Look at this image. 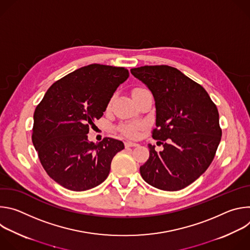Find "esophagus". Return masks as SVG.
Instances as JSON below:
<instances>
[{"label":"esophagus","instance_id":"1","mask_svg":"<svg viewBox=\"0 0 250 250\" xmlns=\"http://www.w3.org/2000/svg\"><path fill=\"white\" fill-rule=\"evenodd\" d=\"M139 145H137V144H135V142H131V141H126L125 144V147H136V146H138Z\"/></svg>","mask_w":250,"mask_h":250}]
</instances>
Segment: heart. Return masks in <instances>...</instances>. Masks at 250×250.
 Segmentation results:
<instances>
[{
  "label": "heart",
  "mask_w": 250,
  "mask_h": 250,
  "mask_svg": "<svg viewBox=\"0 0 250 250\" xmlns=\"http://www.w3.org/2000/svg\"><path fill=\"white\" fill-rule=\"evenodd\" d=\"M144 90H146V89H144V88H135V89H133L132 96L138 94L139 92L144 91ZM139 128H141V124L140 123H130V124H125V125H121L120 130L125 136L134 138V137H136L138 135V129Z\"/></svg>",
  "instance_id": "b5f03b06"
}]
</instances>
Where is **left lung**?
Listing matches in <instances>:
<instances>
[{
    "label": "left lung",
    "mask_w": 250,
    "mask_h": 250,
    "mask_svg": "<svg viewBox=\"0 0 250 250\" xmlns=\"http://www.w3.org/2000/svg\"><path fill=\"white\" fill-rule=\"evenodd\" d=\"M130 72L154 97L156 128L152 137L164 148L157 152L148 145L149 158L140 166V175L160 190L184 189L216 155L222 138L217 105L200 84L174 67L141 66Z\"/></svg>",
    "instance_id": "1"
}]
</instances>
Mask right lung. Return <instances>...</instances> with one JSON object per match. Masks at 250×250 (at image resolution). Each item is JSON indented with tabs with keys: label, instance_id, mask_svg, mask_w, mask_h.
Wrapping results in <instances>:
<instances>
[{
	"label": "right lung",
	"instance_id": "1",
	"mask_svg": "<svg viewBox=\"0 0 250 250\" xmlns=\"http://www.w3.org/2000/svg\"><path fill=\"white\" fill-rule=\"evenodd\" d=\"M125 67L90 64L56 81L33 114L32 144L48 176L71 191H86L109 176L121 140H88L117 88L128 78Z\"/></svg>",
	"mask_w": 250,
	"mask_h": 250
}]
</instances>
